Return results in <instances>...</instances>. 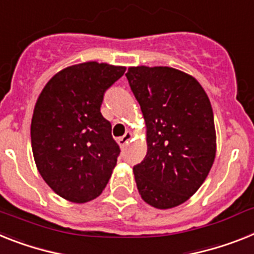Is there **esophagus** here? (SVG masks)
<instances>
[{
    "label": "esophagus",
    "instance_id": "34e87169",
    "mask_svg": "<svg viewBox=\"0 0 254 254\" xmlns=\"http://www.w3.org/2000/svg\"><path fill=\"white\" fill-rule=\"evenodd\" d=\"M131 137H133V134H131L130 131H127V133L124 134L123 137H120L119 139H117V143L120 144V147H124L127 142H129V140L131 139Z\"/></svg>",
    "mask_w": 254,
    "mask_h": 254
}]
</instances>
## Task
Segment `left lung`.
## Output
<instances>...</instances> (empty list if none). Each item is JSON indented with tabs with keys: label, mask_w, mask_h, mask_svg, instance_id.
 <instances>
[{
	"label": "left lung",
	"mask_w": 254,
	"mask_h": 254,
	"mask_svg": "<svg viewBox=\"0 0 254 254\" xmlns=\"http://www.w3.org/2000/svg\"><path fill=\"white\" fill-rule=\"evenodd\" d=\"M127 78L146 123L147 155L133 168L140 197L170 209L200 189L214 163L216 127L199 81L172 67L127 68Z\"/></svg>",
	"instance_id": "obj_1"
}]
</instances>
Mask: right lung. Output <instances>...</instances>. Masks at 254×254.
Returning a JSON list of instances; mask_svg holds the SVG:
<instances>
[{"instance_id": "1", "label": "right lung", "mask_w": 254, "mask_h": 254, "mask_svg": "<svg viewBox=\"0 0 254 254\" xmlns=\"http://www.w3.org/2000/svg\"><path fill=\"white\" fill-rule=\"evenodd\" d=\"M127 68L98 62L69 65L42 89L31 123L32 152L48 186L63 199H97L114 172L120 147L101 114L104 91Z\"/></svg>"}]
</instances>
